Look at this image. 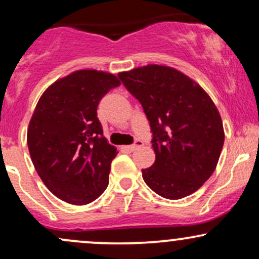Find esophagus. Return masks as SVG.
I'll use <instances>...</instances> for the list:
<instances>
[{
  "label": "esophagus",
  "instance_id": "1",
  "mask_svg": "<svg viewBox=\"0 0 259 259\" xmlns=\"http://www.w3.org/2000/svg\"><path fill=\"white\" fill-rule=\"evenodd\" d=\"M142 145H144V142H142L141 140H136L135 144H134V145H130V146H124V147H123V150H125V151H130V152H132V151H135L136 148L141 147Z\"/></svg>",
  "mask_w": 259,
  "mask_h": 259
}]
</instances>
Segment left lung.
<instances>
[{"mask_svg":"<svg viewBox=\"0 0 259 259\" xmlns=\"http://www.w3.org/2000/svg\"><path fill=\"white\" fill-rule=\"evenodd\" d=\"M150 121L156 160L142 178L156 194L179 200L213 174L224 144L223 121L207 92L174 68L148 64L118 74Z\"/></svg>","mask_w":259,"mask_h":259,"instance_id":"left-lung-1","label":"left lung"}]
</instances>
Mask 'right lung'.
I'll return each instance as SVG.
<instances>
[{
	"label": "right lung",
	"mask_w": 259,
	"mask_h": 259,
	"mask_svg": "<svg viewBox=\"0 0 259 259\" xmlns=\"http://www.w3.org/2000/svg\"><path fill=\"white\" fill-rule=\"evenodd\" d=\"M119 85L111 73L76 70L38 100L29 123V152L38 177L62 201L88 204L108 186L118 152L103 136L97 107Z\"/></svg>",
	"instance_id": "1"
}]
</instances>
